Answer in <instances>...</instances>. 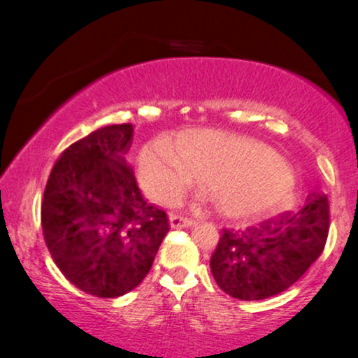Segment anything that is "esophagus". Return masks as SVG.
I'll return each instance as SVG.
<instances>
[{"label": "esophagus", "mask_w": 358, "mask_h": 358, "mask_svg": "<svg viewBox=\"0 0 358 358\" xmlns=\"http://www.w3.org/2000/svg\"><path fill=\"white\" fill-rule=\"evenodd\" d=\"M171 228H189L194 227L195 222L192 218H185V217H179V215H173L169 220Z\"/></svg>", "instance_id": "34e87169"}]
</instances>
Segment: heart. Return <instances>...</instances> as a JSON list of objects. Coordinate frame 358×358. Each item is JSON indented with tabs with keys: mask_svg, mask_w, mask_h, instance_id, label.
I'll return each instance as SVG.
<instances>
[{
	"mask_svg": "<svg viewBox=\"0 0 358 358\" xmlns=\"http://www.w3.org/2000/svg\"><path fill=\"white\" fill-rule=\"evenodd\" d=\"M140 180L151 199L176 205L208 185L215 207L224 217L256 220L272 217L292 202L290 168L268 146L256 140L199 130L178 140L145 146L138 161Z\"/></svg>",
	"mask_w": 358,
	"mask_h": 358,
	"instance_id": "obj_1",
	"label": "heart"
}]
</instances>
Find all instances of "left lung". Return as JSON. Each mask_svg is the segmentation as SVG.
<instances>
[{
  "label": "left lung",
  "instance_id": "left-lung-1",
  "mask_svg": "<svg viewBox=\"0 0 358 358\" xmlns=\"http://www.w3.org/2000/svg\"><path fill=\"white\" fill-rule=\"evenodd\" d=\"M329 233L326 195H308L296 213L246 231L223 229L210 259L215 282L238 300H264L292 287L321 256Z\"/></svg>",
  "mask_w": 358,
  "mask_h": 358
}]
</instances>
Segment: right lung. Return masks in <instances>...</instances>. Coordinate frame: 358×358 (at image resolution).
Returning a JSON list of instances; mask_svg holds the SVG:
<instances>
[{
	"label": "right lung",
	"instance_id": "right-lung-1",
	"mask_svg": "<svg viewBox=\"0 0 358 358\" xmlns=\"http://www.w3.org/2000/svg\"><path fill=\"white\" fill-rule=\"evenodd\" d=\"M134 125H107L68 146L42 200V231L57 267L99 298L125 295L150 272L169 222L146 202L127 163Z\"/></svg>",
	"mask_w": 358,
	"mask_h": 358
}]
</instances>
